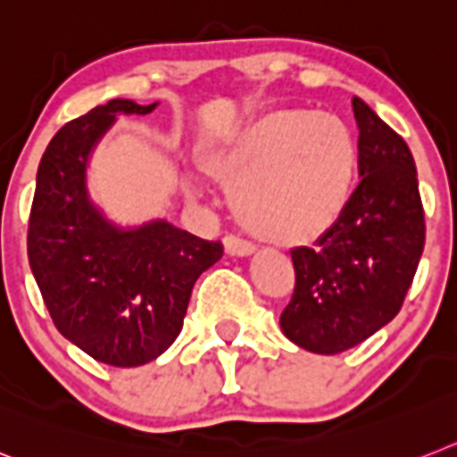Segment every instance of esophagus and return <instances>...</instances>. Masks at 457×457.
<instances>
[{"label": "esophagus", "instance_id": "1", "mask_svg": "<svg viewBox=\"0 0 457 457\" xmlns=\"http://www.w3.org/2000/svg\"><path fill=\"white\" fill-rule=\"evenodd\" d=\"M224 250H226V254H228V256H250L252 252H254V247H252L250 243L240 240V237L226 236L224 237Z\"/></svg>", "mask_w": 457, "mask_h": 457}]
</instances>
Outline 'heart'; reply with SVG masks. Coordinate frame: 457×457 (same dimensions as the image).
<instances>
[{"label":"heart","instance_id":"1","mask_svg":"<svg viewBox=\"0 0 457 457\" xmlns=\"http://www.w3.org/2000/svg\"><path fill=\"white\" fill-rule=\"evenodd\" d=\"M203 168L231 188L233 212L252 236L301 245L348 210L360 149L338 116L273 109L207 154ZM187 191L198 195V184L188 179Z\"/></svg>","mask_w":457,"mask_h":457}]
</instances>
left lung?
<instances>
[{"mask_svg":"<svg viewBox=\"0 0 457 457\" xmlns=\"http://www.w3.org/2000/svg\"><path fill=\"white\" fill-rule=\"evenodd\" d=\"M360 184L348 210L312 247L292 250L285 337L318 355L367 341L399 312L425 245V212L409 146L360 97Z\"/></svg>","mask_w":457,"mask_h":457,"instance_id":"obj_1","label":"left lung"}]
</instances>
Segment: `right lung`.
<instances>
[{
  "label": "right lung",
  "mask_w": 457,
  "mask_h": 457,
  "mask_svg": "<svg viewBox=\"0 0 457 457\" xmlns=\"http://www.w3.org/2000/svg\"><path fill=\"white\" fill-rule=\"evenodd\" d=\"M154 104L109 100L53 135L37 170L28 256L53 324L109 367L156 360L182 331L191 289L224 254L221 243L163 220L120 228L90 201L86 168L116 114Z\"/></svg>",
  "instance_id": "1"
}]
</instances>
